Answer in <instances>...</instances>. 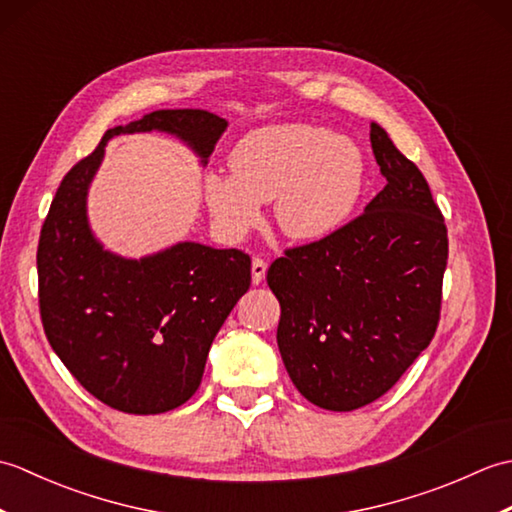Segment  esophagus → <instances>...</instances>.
Returning a JSON list of instances; mask_svg holds the SVG:
<instances>
[{
    "instance_id": "obj_1",
    "label": "esophagus",
    "mask_w": 512,
    "mask_h": 512,
    "mask_svg": "<svg viewBox=\"0 0 512 512\" xmlns=\"http://www.w3.org/2000/svg\"><path fill=\"white\" fill-rule=\"evenodd\" d=\"M266 270H268V264L264 262L262 257H255L253 264H250V273H253V284L259 286L266 277Z\"/></svg>"
}]
</instances>
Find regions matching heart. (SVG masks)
Segmentation results:
<instances>
[{
  "label": "heart",
  "mask_w": 512,
  "mask_h": 512,
  "mask_svg": "<svg viewBox=\"0 0 512 512\" xmlns=\"http://www.w3.org/2000/svg\"><path fill=\"white\" fill-rule=\"evenodd\" d=\"M233 176L204 180L206 206L226 237H242L275 200V220L297 242H317L347 222L361 198L365 158L354 140L284 123L248 132L228 156Z\"/></svg>",
  "instance_id": "heart-1"
}]
</instances>
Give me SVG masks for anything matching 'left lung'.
Returning <instances> with one entry per match:
<instances>
[{
    "mask_svg": "<svg viewBox=\"0 0 512 512\" xmlns=\"http://www.w3.org/2000/svg\"><path fill=\"white\" fill-rule=\"evenodd\" d=\"M369 140L385 189L339 231L288 248L266 275L281 306L277 345L288 376L303 398L330 411L387 394L440 321L444 217L385 129L369 125Z\"/></svg>",
    "mask_w": 512,
    "mask_h": 512,
    "instance_id": "left-lung-1",
    "label": "left lung"
}]
</instances>
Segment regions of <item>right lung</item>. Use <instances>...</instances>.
Returning a JSON list of instances; mask_svg holds the SVG:
<instances>
[{"mask_svg":"<svg viewBox=\"0 0 512 512\" xmlns=\"http://www.w3.org/2000/svg\"><path fill=\"white\" fill-rule=\"evenodd\" d=\"M151 129L178 136L206 165L226 121L204 110H158L107 129L65 173L37 248L39 312L52 350L94 398L138 416L195 394L215 334L250 286V257L237 248L180 242L125 259L92 235L85 200L107 140Z\"/></svg>","mask_w":512,"mask_h":512,"instance_id":"right-lung-1","label":"right lung"}]
</instances>
